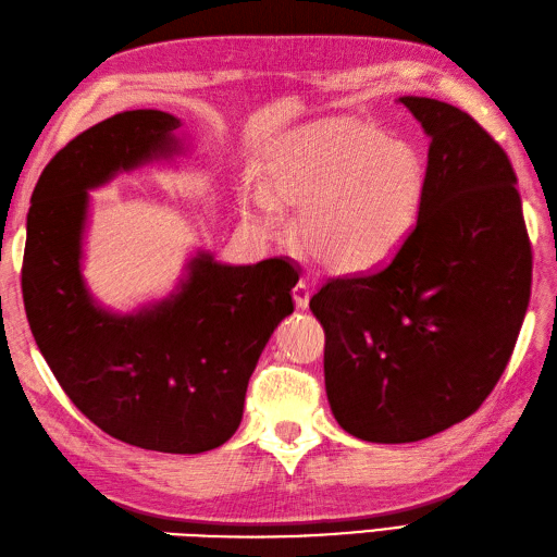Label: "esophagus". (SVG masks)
Returning <instances> with one entry per match:
<instances>
[{
    "instance_id": "esophagus-1",
    "label": "esophagus",
    "mask_w": 557,
    "mask_h": 557,
    "mask_svg": "<svg viewBox=\"0 0 557 557\" xmlns=\"http://www.w3.org/2000/svg\"><path fill=\"white\" fill-rule=\"evenodd\" d=\"M310 298H312V290H310V283L300 281L298 286L293 288V302L298 310H307V305H310Z\"/></svg>"
}]
</instances>
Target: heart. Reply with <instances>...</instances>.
Returning a JSON list of instances; mask_svg holds the SVG:
<instances>
[{"label": "heart", "instance_id": "heart-1", "mask_svg": "<svg viewBox=\"0 0 557 557\" xmlns=\"http://www.w3.org/2000/svg\"><path fill=\"white\" fill-rule=\"evenodd\" d=\"M424 188L426 164L410 143L355 116H324L271 145L259 185L240 193V216L274 238L278 207H298L293 228L305 250L324 269L360 274L403 245Z\"/></svg>", "mask_w": 557, "mask_h": 557}]
</instances>
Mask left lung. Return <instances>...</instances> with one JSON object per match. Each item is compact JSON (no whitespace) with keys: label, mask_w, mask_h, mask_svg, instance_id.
<instances>
[{"label":"left lung","mask_w":557,"mask_h":557,"mask_svg":"<svg viewBox=\"0 0 557 557\" xmlns=\"http://www.w3.org/2000/svg\"><path fill=\"white\" fill-rule=\"evenodd\" d=\"M429 138L417 224L372 274L310 300L324 326L331 412L350 436L414 443L496 386L531 293V245L508 154L453 104L405 95Z\"/></svg>","instance_id":"1"}]
</instances>
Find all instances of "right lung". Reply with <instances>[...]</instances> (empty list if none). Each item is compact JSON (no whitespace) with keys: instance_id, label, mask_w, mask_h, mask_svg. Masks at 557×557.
<instances>
[{"instance_id":"right-lung-1","label":"right lung","mask_w":557,"mask_h":557,"mask_svg":"<svg viewBox=\"0 0 557 557\" xmlns=\"http://www.w3.org/2000/svg\"><path fill=\"white\" fill-rule=\"evenodd\" d=\"M181 119L121 111L73 138L37 181L26 224L23 305L33 338L73 405L104 434L157 453L224 446L271 333L293 314L286 259L216 262L193 250L164 298L116 312L83 276L90 193L119 174L176 164Z\"/></svg>"}]
</instances>
